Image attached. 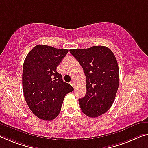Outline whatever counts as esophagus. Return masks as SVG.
Masks as SVG:
<instances>
[{
    "label": "esophagus",
    "mask_w": 148,
    "mask_h": 148,
    "mask_svg": "<svg viewBox=\"0 0 148 148\" xmlns=\"http://www.w3.org/2000/svg\"><path fill=\"white\" fill-rule=\"evenodd\" d=\"M70 84L72 86H73V88H75V86H76V85H75V82L74 81H71V82H70Z\"/></svg>",
    "instance_id": "esophagus-1"
}]
</instances>
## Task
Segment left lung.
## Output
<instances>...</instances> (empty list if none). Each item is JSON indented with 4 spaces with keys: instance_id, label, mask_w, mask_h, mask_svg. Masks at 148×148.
<instances>
[{
    "instance_id": "8db88e82",
    "label": "left lung",
    "mask_w": 148,
    "mask_h": 148,
    "mask_svg": "<svg viewBox=\"0 0 148 148\" xmlns=\"http://www.w3.org/2000/svg\"><path fill=\"white\" fill-rule=\"evenodd\" d=\"M86 78V94L78 100L83 113L96 118L113 104L119 86V68L114 53L106 46L72 49Z\"/></svg>"
}]
</instances>
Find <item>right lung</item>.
Here are the masks:
<instances>
[{
    "instance_id": "right-lung-1",
    "label": "right lung",
    "mask_w": 148,
    "mask_h": 148,
    "mask_svg": "<svg viewBox=\"0 0 148 148\" xmlns=\"http://www.w3.org/2000/svg\"><path fill=\"white\" fill-rule=\"evenodd\" d=\"M68 52L67 49L39 45L30 50L24 62V96L32 113L42 120L56 118L65 96L74 90L56 71Z\"/></svg>"
}]
</instances>
